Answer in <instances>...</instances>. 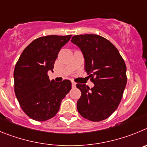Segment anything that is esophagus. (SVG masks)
Masks as SVG:
<instances>
[{"label": "esophagus", "instance_id": "esophagus-1", "mask_svg": "<svg viewBox=\"0 0 147 147\" xmlns=\"http://www.w3.org/2000/svg\"><path fill=\"white\" fill-rule=\"evenodd\" d=\"M75 86H76V83L74 81H72V88H75Z\"/></svg>", "mask_w": 147, "mask_h": 147}]
</instances>
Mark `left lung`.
<instances>
[{"label":"left lung","instance_id":"8db88e82","mask_svg":"<svg viewBox=\"0 0 147 147\" xmlns=\"http://www.w3.org/2000/svg\"><path fill=\"white\" fill-rule=\"evenodd\" d=\"M85 59V70L94 86L89 88L77 83L81 96L77 108L83 118L100 121L117 109L127 84V67L116 47L109 40L96 34L73 36Z\"/></svg>","mask_w":147,"mask_h":147}]
</instances>
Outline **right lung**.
I'll return each instance as SVG.
<instances>
[{"label": "right lung", "instance_id": "right-lung-1", "mask_svg": "<svg viewBox=\"0 0 147 147\" xmlns=\"http://www.w3.org/2000/svg\"><path fill=\"white\" fill-rule=\"evenodd\" d=\"M72 35H50L37 38L22 51L14 71V92L24 113L32 119L44 121L53 118L61 102L72 88L69 80L51 81L58 54Z\"/></svg>", "mask_w": 147, "mask_h": 147}]
</instances>
